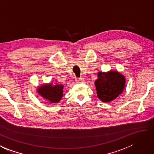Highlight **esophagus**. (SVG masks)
Masks as SVG:
<instances>
[{"mask_svg": "<svg viewBox=\"0 0 154 154\" xmlns=\"http://www.w3.org/2000/svg\"><path fill=\"white\" fill-rule=\"evenodd\" d=\"M75 81H76V82L77 83H80V82H82L83 81V78L82 77H77L76 78V79H75Z\"/></svg>", "mask_w": 154, "mask_h": 154, "instance_id": "34e87169", "label": "esophagus"}]
</instances>
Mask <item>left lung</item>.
<instances>
[{
	"label": "left lung",
	"mask_w": 154,
	"mask_h": 154,
	"mask_svg": "<svg viewBox=\"0 0 154 154\" xmlns=\"http://www.w3.org/2000/svg\"><path fill=\"white\" fill-rule=\"evenodd\" d=\"M95 81L97 96L102 102H109L118 97L125 86V78L117 71L99 72Z\"/></svg>",
	"instance_id": "left-lung-1"
}]
</instances>
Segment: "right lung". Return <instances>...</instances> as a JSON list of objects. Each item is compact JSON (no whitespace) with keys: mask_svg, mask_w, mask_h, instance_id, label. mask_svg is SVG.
I'll list each match as a JSON object with an SVG mask.
<instances>
[{"mask_svg":"<svg viewBox=\"0 0 154 154\" xmlns=\"http://www.w3.org/2000/svg\"><path fill=\"white\" fill-rule=\"evenodd\" d=\"M63 85L56 83L43 85L38 88V93L51 103H58L63 97Z\"/></svg>","mask_w":154,"mask_h":154,"instance_id":"1","label":"right lung"}]
</instances>
